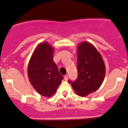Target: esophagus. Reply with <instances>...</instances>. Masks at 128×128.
Returning a JSON list of instances; mask_svg holds the SVG:
<instances>
[{"label": "esophagus", "mask_w": 128, "mask_h": 128, "mask_svg": "<svg viewBox=\"0 0 128 128\" xmlns=\"http://www.w3.org/2000/svg\"><path fill=\"white\" fill-rule=\"evenodd\" d=\"M64 80H68V75H66V76H64Z\"/></svg>", "instance_id": "34e87169"}]
</instances>
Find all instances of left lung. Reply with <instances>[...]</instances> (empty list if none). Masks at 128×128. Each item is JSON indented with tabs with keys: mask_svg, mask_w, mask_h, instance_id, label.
Segmentation results:
<instances>
[{
	"mask_svg": "<svg viewBox=\"0 0 128 128\" xmlns=\"http://www.w3.org/2000/svg\"><path fill=\"white\" fill-rule=\"evenodd\" d=\"M78 77L74 82L69 80L78 95L86 96L94 92L102 84L105 76V66L96 48L88 42L77 46Z\"/></svg>",
	"mask_w": 128,
	"mask_h": 128,
	"instance_id": "left-lung-1",
	"label": "left lung"
}]
</instances>
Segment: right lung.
<instances>
[{
	"mask_svg": "<svg viewBox=\"0 0 128 128\" xmlns=\"http://www.w3.org/2000/svg\"><path fill=\"white\" fill-rule=\"evenodd\" d=\"M53 47L48 42L38 44L30 59L28 76L36 91L46 97L55 94L63 76L53 61Z\"/></svg>",
	"mask_w": 128,
	"mask_h": 128,
	"instance_id": "right-lung-1",
	"label": "right lung"
}]
</instances>
